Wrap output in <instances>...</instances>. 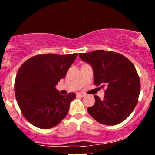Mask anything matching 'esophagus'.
I'll use <instances>...</instances> for the list:
<instances>
[{"instance_id": "esophagus-1", "label": "esophagus", "mask_w": 155, "mask_h": 155, "mask_svg": "<svg viewBox=\"0 0 155 155\" xmlns=\"http://www.w3.org/2000/svg\"><path fill=\"white\" fill-rule=\"evenodd\" d=\"M76 95H77V97H83L85 96V94L83 93V92H78V93L76 94Z\"/></svg>"}]
</instances>
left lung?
Instances as JSON below:
<instances>
[{
  "mask_svg": "<svg viewBox=\"0 0 155 155\" xmlns=\"http://www.w3.org/2000/svg\"><path fill=\"white\" fill-rule=\"evenodd\" d=\"M83 61L91 65L94 83L106 87L103 100L95 95V104L87 112L97 122L115 125L122 122L138 103L140 81L132 62L119 53L96 50L79 53Z\"/></svg>",
  "mask_w": 155,
  "mask_h": 155,
  "instance_id": "obj_1",
  "label": "left lung"
}]
</instances>
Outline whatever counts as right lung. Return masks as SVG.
<instances>
[{
    "label": "right lung",
    "mask_w": 155,
    "mask_h": 155,
    "mask_svg": "<svg viewBox=\"0 0 155 155\" xmlns=\"http://www.w3.org/2000/svg\"><path fill=\"white\" fill-rule=\"evenodd\" d=\"M77 54H38L18 69L14 85L15 98L22 115L33 125L49 129L68 115L76 94L61 95L55 85L66 76Z\"/></svg>",
    "instance_id": "add662e5"
}]
</instances>
